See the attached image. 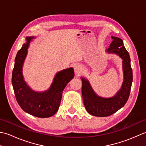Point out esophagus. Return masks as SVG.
I'll return each mask as SVG.
<instances>
[{"mask_svg":"<svg viewBox=\"0 0 146 146\" xmlns=\"http://www.w3.org/2000/svg\"><path fill=\"white\" fill-rule=\"evenodd\" d=\"M74 70H75V73L76 74V75H79V74L82 73L83 68L81 65L77 64H75V66H74Z\"/></svg>","mask_w":146,"mask_h":146,"instance_id":"esophagus-1","label":"esophagus"}]
</instances>
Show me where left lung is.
I'll return each instance as SVG.
<instances>
[{"label":"left lung","mask_w":146,"mask_h":146,"mask_svg":"<svg viewBox=\"0 0 146 146\" xmlns=\"http://www.w3.org/2000/svg\"><path fill=\"white\" fill-rule=\"evenodd\" d=\"M112 42L106 49L108 53L115 54L122 60L123 80L119 90L113 97L104 98L98 95L88 79L82 77V96L86 111L96 117H107L115 113L124 106L129 97L132 83V70L129 54L123 45L122 39L111 36Z\"/></svg>","instance_id":"left-lung-1"}]
</instances>
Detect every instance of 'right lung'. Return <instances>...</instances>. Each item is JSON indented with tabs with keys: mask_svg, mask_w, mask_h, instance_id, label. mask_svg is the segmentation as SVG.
Listing matches in <instances>:
<instances>
[{
	"mask_svg": "<svg viewBox=\"0 0 146 146\" xmlns=\"http://www.w3.org/2000/svg\"><path fill=\"white\" fill-rule=\"evenodd\" d=\"M35 36H27L26 41L17 52L12 75V83L17 103L26 113L39 118L50 117L57 112L60 105L63 91L74 77L73 68L59 71L54 76L47 90L36 92L27 85L23 70L31 41Z\"/></svg>",
	"mask_w": 146,
	"mask_h": 146,
	"instance_id": "right-lung-1",
	"label": "right lung"
}]
</instances>
